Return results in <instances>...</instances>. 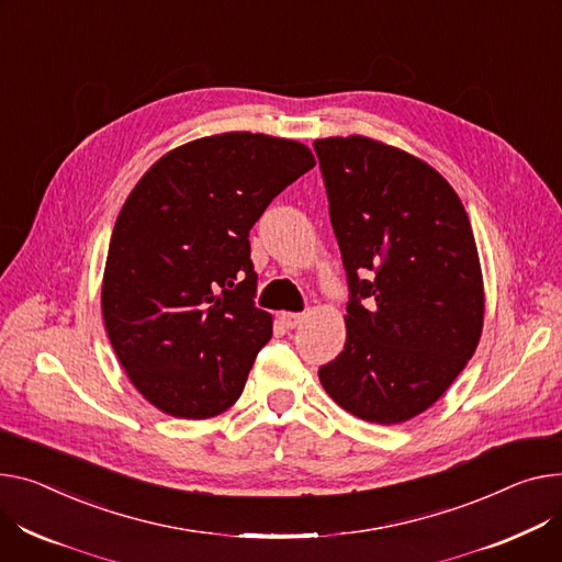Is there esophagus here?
<instances>
[{
	"instance_id": "34e87169",
	"label": "esophagus",
	"mask_w": 562,
	"mask_h": 562,
	"mask_svg": "<svg viewBox=\"0 0 562 562\" xmlns=\"http://www.w3.org/2000/svg\"><path fill=\"white\" fill-rule=\"evenodd\" d=\"M305 321V314H293V312H282L280 314V323L286 327V329H293Z\"/></svg>"
}]
</instances>
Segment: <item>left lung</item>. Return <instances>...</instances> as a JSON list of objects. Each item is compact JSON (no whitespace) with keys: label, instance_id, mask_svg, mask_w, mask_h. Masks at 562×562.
<instances>
[{"label":"left lung","instance_id":"8db88e82","mask_svg":"<svg viewBox=\"0 0 562 562\" xmlns=\"http://www.w3.org/2000/svg\"><path fill=\"white\" fill-rule=\"evenodd\" d=\"M314 151L350 286L344 352L318 378L348 414L397 425L450 389L479 346L470 218L450 182L395 146L350 135Z\"/></svg>","mask_w":562,"mask_h":562}]
</instances>
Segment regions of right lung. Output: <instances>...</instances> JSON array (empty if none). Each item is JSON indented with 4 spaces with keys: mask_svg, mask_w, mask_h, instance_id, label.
<instances>
[{
    "mask_svg": "<svg viewBox=\"0 0 562 562\" xmlns=\"http://www.w3.org/2000/svg\"><path fill=\"white\" fill-rule=\"evenodd\" d=\"M316 165L301 142L223 133L148 169L110 237L101 310L133 386L173 418L231 408L273 334L255 307L250 228Z\"/></svg>",
    "mask_w": 562,
    "mask_h": 562,
    "instance_id": "right-lung-1",
    "label": "right lung"
}]
</instances>
